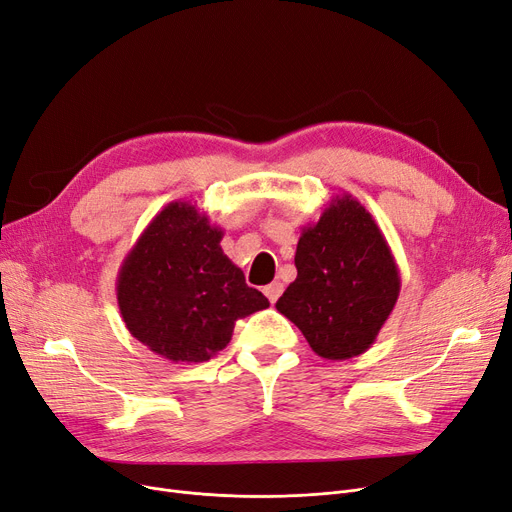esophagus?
<instances>
[{"label": "esophagus", "mask_w": 512, "mask_h": 512, "mask_svg": "<svg viewBox=\"0 0 512 512\" xmlns=\"http://www.w3.org/2000/svg\"><path fill=\"white\" fill-rule=\"evenodd\" d=\"M263 293H266V297L272 301V304H276L278 297L282 295V282H278V280L270 282L268 287H263Z\"/></svg>", "instance_id": "34e87169"}]
</instances>
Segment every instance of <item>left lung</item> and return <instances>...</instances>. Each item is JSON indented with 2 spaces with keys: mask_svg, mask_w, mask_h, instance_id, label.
<instances>
[{
  "mask_svg": "<svg viewBox=\"0 0 512 512\" xmlns=\"http://www.w3.org/2000/svg\"><path fill=\"white\" fill-rule=\"evenodd\" d=\"M295 268L276 310L327 361L367 352L401 293L399 266L373 215L350 194L331 198L301 230Z\"/></svg>",
  "mask_w": 512,
  "mask_h": 512,
  "instance_id": "1",
  "label": "left lung"
}]
</instances>
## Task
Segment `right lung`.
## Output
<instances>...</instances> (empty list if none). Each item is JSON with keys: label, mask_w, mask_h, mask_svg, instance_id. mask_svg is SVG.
<instances>
[{"label": "right lung", "mask_w": 512, "mask_h": 512, "mask_svg": "<svg viewBox=\"0 0 512 512\" xmlns=\"http://www.w3.org/2000/svg\"><path fill=\"white\" fill-rule=\"evenodd\" d=\"M223 230L192 202L149 221L124 257L116 295L126 329L173 363H204L230 344L238 318L270 301L221 249Z\"/></svg>", "instance_id": "add662e5"}]
</instances>
